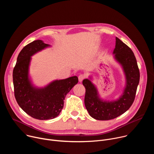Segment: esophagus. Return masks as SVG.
<instances>
[{
    "instance_id": "34e87169",
    "label": "esophagus",
    "mask_w": 154,
    "mask_h": 154,
    "mask_svg": "<svg viewBox=\"0 0 154 154\" xmlns=\"http://www.w3.org/2000/svg\"><path fill=\"white\" fill-rule=\"evenodd\" d=\"M78 78H79V82H82L83 81V80L85 78V75H83V74H80V75H79Z\"/></svg>"
}]
</instances>
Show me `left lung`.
Wrapping results in <instances>:
<instances>
[{"mask_svg":"<svg viewBox=\"0 0 154 154\" xmlns=\"http://www.w3.org/2000/svg\"><path fill=\"white\" fill-rule=\"evenodd\" d=\"M115 60L122 66L125 76V86L120 97L106 101L99 97L97 90L89 79L82 82L86 89L85 105L90 115L95 119L106 121L121 115L132 105L140 82V71L133 51L118 38L113 51Z\"/></svg>","mask_w":154,"mask_h":154,"instance_id":"obj_1","label":"left lung"}]
</instances>
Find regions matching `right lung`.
I'll use <instances>...</instances> for the list:
<instances>
[{
  "label": "right lung",
  "mask_w": 154,
  "mask_h": 154,
  "mask_svg": "<svg viewBox=\"0 0 154 154\" xmlns=\"http://www.w3.org/2000/svg\"><path fill=\"white\" fill-rule=\"evenodd\" d=\"M49 46L41 40L29 43L18 55L13 72L14 96L18 105L29 116L39 120L57 117L66 96L79 82L78 77L73 76L54 80L44 88L33 85L29 77L31 57Z\"/></svg>",
  "instance_id": "obj_1"
}]
</instances>
